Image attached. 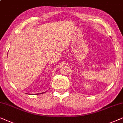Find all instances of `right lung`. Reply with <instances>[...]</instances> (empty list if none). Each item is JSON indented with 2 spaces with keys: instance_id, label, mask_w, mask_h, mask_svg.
Masks as SVG:
<instances>
[{
  "instance_id": "obj_1",
  "label": "right lung",
  "mask_w": 123,
  "mask_h": 123,
  "mask_svg": "<svg viewBox=\"0 0 123 123\" xmlns=\"http://www.w3.org/2000/svg\"><path fill=\"white\" fill-rule=\"evenodd\" d=\"M45 92H43V93H40V94H42V93H44Z\"/></svg>"
}]
</instances>
